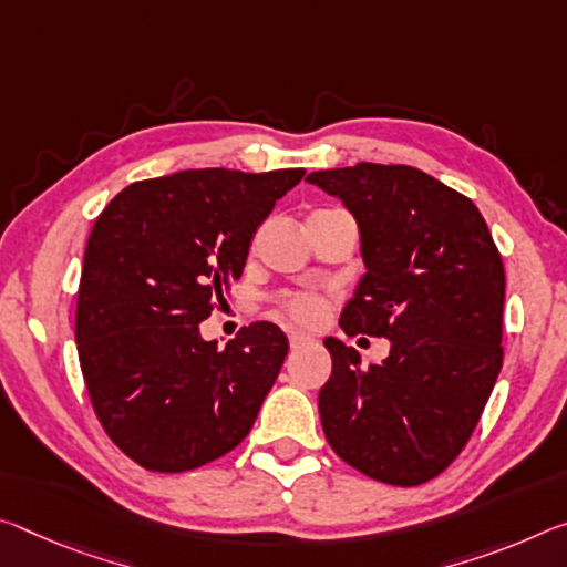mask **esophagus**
<instances>
[{"label":"esophagus","mask_w":567,"mask_h":567,"mask_svg":"<svg viewBox=\"0 0 567 567\" xmlns=\"http://www.w3.org/2000/svg\"><path fill=\"white\" fill-rule=\"evenodd\" d=\"M287 338H290V348H300V346H305V343H310V338L305 336V332H298V330L287 332Z\"/></svg>","instance_id":"34e87169"}]
</instances>
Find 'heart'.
Instances as JSON below:
<instances>
[{
	"label": "heart",
	"instance_id": "heart-1",
	"mask_svg": "<svg viewBox=\"0 0 567 567\" xmlns=\"http://www.w3.org/2000/svg\"><path fill=\"white\" fill-rule=\"evenodd\" d=\"M322 212V209H320ZM280 312L300 328H316L330 312V295L320 290H300L285 295L280 300Z\"/></svg>",
	"mask_w": 567,
	"mask_h": 567
}]
</instances>
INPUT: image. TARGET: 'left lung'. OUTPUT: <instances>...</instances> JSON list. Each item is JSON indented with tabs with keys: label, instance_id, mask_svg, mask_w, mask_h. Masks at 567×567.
<instances>
[{
	"label": "left lung",
	"instance_id": "left-lung-1",
	"mask_svg": "<svg viewBox=\"0 0 567 567\" xmlns=\"http://www.w3.org/2000/svg\"><path fill=\"white\" fill-rule=\"evenodd\" d=\"M308 182L361 227L368 272L340 328L391 340L383 363L363 365L355 348L326 338L322 431L365 477L416 487L462 454L499 375L505 265L472 199L424 171L355 164Z\"/></svg>",
	"mask_w": 567,
	"mask_h": 567
}]
</instances>
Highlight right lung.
<instances>
[{
    "label": "right lung",
    "instance_id": "right-lung-1",
    "mask_svg": "<svg viewBox=\"0 0 567 567\" xmlns=\"http://www.w3.org/2000/svg\"><path fill=\"white\" fill-rule=\"evenodd\" d=\"M305 168H192L125 186L87 237L75 340L90 403L121 452L188 472L231 452L287 355L275 322L227 348L199 322L241 277L251 237Z\"/></svg>",
    "mask_w": 567,
    "mask_h": 567
}]
</instances>
